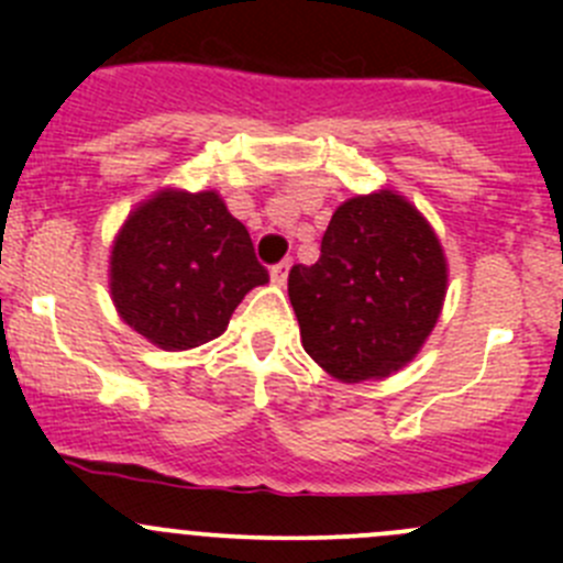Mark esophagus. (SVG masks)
Returning <instances> with one entry per match:
<instances>
[{
	"label": "esophagus",
	"instance_id": "34e87169",
	"mask_svg": "<svg viewBox=\"0 0 563 563\" xmlns=\"http://www.w3.org/2000/svg\"><path fill=\"white\" fill-rule=\"evenodd\" d=\"M288 269H291V261H280V264L272 266V283H277V286H286Z\"/></svg>",
	"mask_w": 563,
	"mask_h": 563
}]
</instances>
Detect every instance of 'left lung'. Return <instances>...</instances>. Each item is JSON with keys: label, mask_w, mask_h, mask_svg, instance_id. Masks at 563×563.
Segmentation results:
<instances>
[{"label": "left lung", "mask_w": 563, "mask_h": 563, "mask_svg": "<svg viewBox=\"0 0 563 563\" xmlns=\"http://www.w3.org/2000/svg\"><path fill=\"white\" fill-rule=\"evenodd\" d=\"M444 250L428 220L395 192L338 207L313 266L288 272L302 345L340 382L400 371L439 321Z\"/></svg>", "instance_id": "8db88e82"}]
</instances>
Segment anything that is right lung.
Instances as JSON below:
<instances>
[{
  "label": "right lung",
  "mask_w": 563,
  "mask_h": 563,
  "mask_svg": "<svg viewBox=\"0 0 563 563\" xmlns=\"http://www.w3.org/2000/svg\"><path fill=\"white\" fill-rule=\"evenodd\" d=\"M269 283L245 225L218 192L163 190L135 209L111 253L119 316L166 351L225 332L250 288Z\"/></svg>",
  "instance_id": "1"
}]
</instances>
